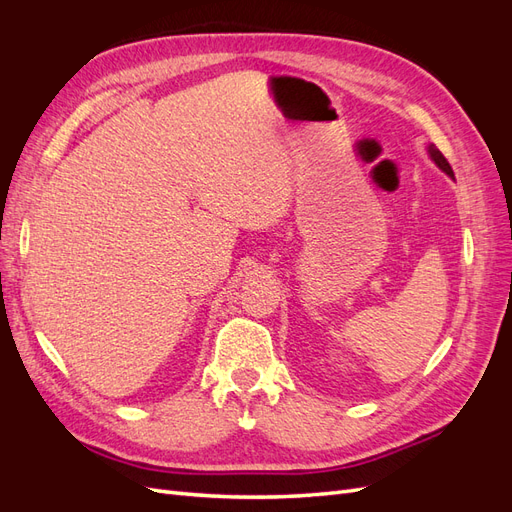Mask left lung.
<instances>
[{"instance_id":"1","label":"left lung","mask_w":512,"mask_h":512,"mask_svg":"<svg viewBox=\"0 0 512 512\" xmlns=\"http://www.w3.org/2000/svg\"><path fill=\"white\" fill-rule=\"evenodd\" d=\"M427 151H429V156H431V160H433V162H436V164H438V166H440V168L444 170V173H446L448 177H451V179H455V175H453V168H451V164H448V162H446V158L442 156V153H440V149H438L436 145H429V147H427Z\"/></svg>"}]
</instances>
